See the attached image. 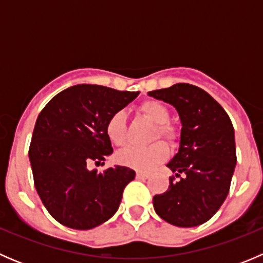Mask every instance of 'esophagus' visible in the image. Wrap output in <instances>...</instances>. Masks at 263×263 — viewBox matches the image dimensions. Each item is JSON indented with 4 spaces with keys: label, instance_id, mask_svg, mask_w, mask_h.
I'll return each instance as SVG.
<instances>
[{
    "label": "esophagus",
    "instance_id": "esophagus-1",
    "mask_svg": "<svg viewBox=\"0 0 263 263\" xmlns=\"http://www.w3.org/2000/svg\"><path fill=\"white\" fill-rule=\"evenodd\" d=\"M136 177L139 179H146V178H148V177H150V173H147V172H137Z\"/></svg>",
    "mask_w": 263,
    "mask_h": 263
}]
</instances>
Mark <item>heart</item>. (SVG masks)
Segmentation results:
<instances>
[{"label":"heart","mask_w":263,"mask_h":263,"mask_svg":"<svg viewBox=\"0 0 263 263\" xmlns=\"http://www.w3.org/2000/svg\"><path fill=\"white\" fill-rule=\"evenodd\" d=\"M139 112L156 124L153 141L163 139L169 145L178 142L179 134L171 121V112L160 102L147 99L140 104ZM105 134L109 141L116 146H123L127 142V116L123 110H116L105 122ZM169 155V148L163 141H156L148 146H128L117 154V160L122 165L140 171H147L163 163Z\"/></svg>","instance_id":"1"}]
</instances>
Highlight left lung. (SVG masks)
I'll return each instance as SVG.
<instances>
[{
  "mask_svg": "<svg viewBox=\"0 0 263 263\" xmlns=\"http://www.w3.org/2000/svg\"><path fill=\"white\" fill-rule=\"evenodd\" d=\"M174 105L182 121L181 145L168 163L178 181L153 198L156 214L169 224L191 228L216 214L227 198L237 164L234 128L224 108L201 87L191 84L148 91Z\"/></svg>",
  "mask_w": 263,
  "mask_h": 263,
  "instance_id": "1",
  "label": "left lung"
}]
</instances>
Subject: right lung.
<instances>
[{
  "label": "right lung",
  "mask_w": 263,
  "mask_h": 263,
  "mask_svg": "<svg viewBox=\"0 0 263 263\" xmlns=\"http://www.w3.org/2000/svg\"><path fill=\"white\" fill-rule=\"evenodd\" d=\"M137 95L75 85L58 92L39 113L29 146L34 185L48 213L65 227L92 229L118 210L135 172L119 165L90 171L89 165L113 153L105 122Z\"/></svg>",
  "instance_id": "obj_1"
}]
</instances>
